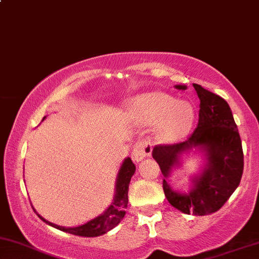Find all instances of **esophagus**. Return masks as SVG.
I'll return each instance as SVG.
<instances>
[{
    "label": "esophagus",
    "instance_id": "obj_1",
    "mask_svg": "<svg viewBox=\"0 0 259 259\" xmlns=\"http://www.w3.org/2000/svg\"><path fill=\"white\" fill-rule=\"evenodd\" d=\"M151 151H152V146L150 144V142H148V140H142V142H138L136 144L132 152V157L136 162H140L143 158L150 156Z\"/></svg>",
    "mask_w": 259,
    "mask_h": 259
}]
</instances>
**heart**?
<instances>
[{
  "label": "heart",
  "mask_w": 259,
  "mask_h": 259,
  "mask_svg": "<svg viewBox=\"0 0 259 259\" xmlns=\"http://www.w3.org/2000/svg\"><path fill=\"white\" fill-rule=\"evenodd\" d=\"M131 120L142 126L154 124L156 139L174 143L190 132L193 123V107L186 101L175 100L161 91L146 92L133 97L127 104Z\"/></svg>",
  "instance_id": "1"
}]
</instances>
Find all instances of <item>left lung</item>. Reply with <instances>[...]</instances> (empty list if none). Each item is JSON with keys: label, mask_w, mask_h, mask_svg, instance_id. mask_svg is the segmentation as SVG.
Here are the masks:
<instances>
[{"label": "left lung", "mask_w": 259, "mask_h": 259, "mask_svg": "<svg viewBox=\"0 0 259 259\" xmlns=\"http://www.w3.org/2000/svg\"><path fill=\"white\" fill-rule=\"evenodd\" d=\"M186 90V85H175ZM199 98V120L192 136L183 143L157 145L152 157L163 174V191L167 200L184 213L204 216L221 209L237 190L244 170L241 139L232 110L220 96L193 84ZM203 152L206 164L200 174L191 179L187 194L174 191L167 184L172 169L181 165V157L193 151Z\"/></svg>", "instance_id": "1"}]
</instances>
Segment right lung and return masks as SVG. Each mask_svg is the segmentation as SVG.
Returning a JSON list of instances; mask_svg holds the SVG:
<instances>
[{
    "label": "right lung",
    "mask_w": 259,
    "mask_h": 259,
    "mask_svg": "<svg viewBox=\"0 0 259 259\" xmlns=\"http://www.w3.org/2000/svg\"><path fill=\"white\" fill-rule=\"evenodd\" d=\"M46 117H43V120ZM135 171L136 165L132 162V159L130 157L124 158L116 177L115 196L113 198V202L105 209L104 212H102L100 216L84 223V225L76 226V227H61V226H57L55 223L47 221L46 219H43L37 213L38 218L54 228L60 229V231L69 233V234L73 235H79V237L94 238L105 234L110 229L116 227L121 222V220L123 219L124 213H126L124 210H126L127 203H128V186L131 183V178L133 177Z\"/></svg>",
    "instance_id": "right-lung-1"
}]
</instances>
